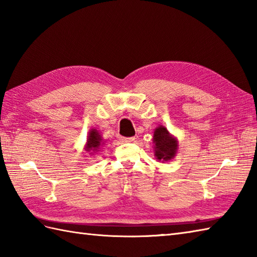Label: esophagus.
<instances>
[{"label": "esophagus", "mask_w": 257, "mask_h": 257, "mask_svg": "<svg viewBox=\"0 0 257 257\" xmlns=\"http://www.w3.org/2000/svg\"><path fill=\"white\" fill-rule=\"evenodd\" d=\"M135 137H129V138H122V141L123 143H133V141H135Z\"/></svg>", "instance_id": "obj_1"}]
</instances>
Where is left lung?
Listing matches in <instances>:
<instances>
[{
	"instance_id": "obj_1",
	"label": "left lung",
	"mask_w": 257,
	"mask_h": 257,
	"mask_svg": "<svg viewBox=\"0 0 257 257\" xmlns=\"http://www.w3.org/2000/svg\"><path fill=\"white\" fill-rule=\"evenodd\" d=\"M155 156L160 161H169L173 159L178 150V141L172 135L169 134L168 129L163 125L157 127L154 133Z\"/></svg>"
}]
</instances>
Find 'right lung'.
Here are the masks:
<instances>
[{
	"label": "right lung",
	"mask_w": 257,
	"mask_h": 257,
	"mask_svg": "<svg viewBox=\"0 0 257 257\" xmlns=\"http://www.w3.org/2000/svg\"><path fill=\"white\" fill-rule=\"evenodd\" d=\"M102 143V138L100 134L97 132L96 129H91L89 134H88V137H87V144L85 147V150L86 151H91L90 154L95 151H98V149L100 148Z\"/></svg>",
	"instance_id": "1"
}]
</instances>
